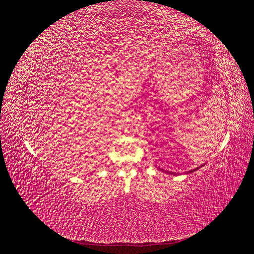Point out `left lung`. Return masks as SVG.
I'll return each instance as SVG.
<instances>
[{"label":"left lung","mask_w":254,"mask_h":254,"mask_svg":"<svg viewBox=\"0 0 254 254\" xmlns=\"http://www.w3.org/2000/svg\"><path fill=\"white\" fill-rule=\"evenodd\" d=\"M197 170H199V167H197V168H194V170H190V172H188V173H193V172H195V171H197ZM165 173H168V174H173V175H178V174H176V173H172V172H165Z\"/></svg>","instance_id":"left-lung-1"}]
</instances>
